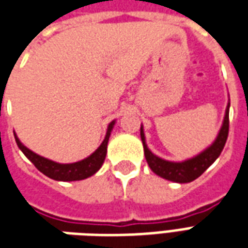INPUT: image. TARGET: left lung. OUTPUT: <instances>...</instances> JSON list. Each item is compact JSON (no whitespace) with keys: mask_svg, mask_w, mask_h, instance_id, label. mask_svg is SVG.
<instances>
[{"mask_svg":"<svg viewBox=\"0 0 248 248\" xmlns=\"http://www.w3.org/2000/svg\"><path fill=\"white\" fill-rule=\"evenodd\" d=\"M229 108L230 103L227 105L223 124H222V129L219 131L215 142L208 149L201 153L199 155L194 156L191 159H187L185 162H169L162 159L159 156L154 155L147 149L143 129L140 127V138H142V143H143L146 161L149 163L151 170L161 178H165L167 181H172V182L177 183L192 182L194 179L201 177L203 172L206 171L208 167L217 161V158L220 155V153H222L224 145H226V140H227V137H229Z\"/></svg>","mask_w":248,"mask_h":248,"instance_id":"1","label":"left lung"}]
</instances>
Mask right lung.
<instances>
[{"mask_svg":"<svg viewBox=\"0 0 248 248\" xmlns=\"http://www.w3.org/2000/svg\"><path fill=\"white\" fill-rule=\"evenodd\" d=\"M114 122L108 124V133L106 137L103 140L102 145L98 147L97 150L93 153L92 155L87 156L86 159L83 161L76 162V163H57L50 159H46L44 156L37 155L35 153L29 150L28 147H25L19 140L16 137V142L21 149V151L24 153L26 158L29 159L33 165H34L42 174H45L46 177L51 178V179H56V181H65V182H70V181H82V179H86V178L92 177L95 172L101 169L103 161L106 158V153H108V142L111 129H113Z\"/></svg>","mask_w":248,"mask_h":248,"instance_id":"right-lung-1","label":"right lung"}]
</instances>
